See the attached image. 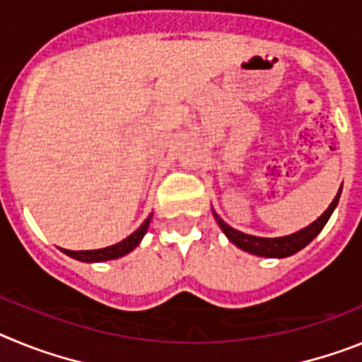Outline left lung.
I'll use <instances>...</instances> for the list:
<instances>
[{
  "label": "left lung",
  "instance_id": "obj_1",
  "mask_svg": "<svg viewBox=\"0 0 362 362\" xmlns=\"http://www.w3.org/2000/svg\"><path fill=\"white\" fill-rule=\"evenodd\" d=\"M341 191H342V185H341V189H339L337 197H335L333 202L329 204L328 209H326V211L322 213V215L313 222V224L300 229V231H297V233L288 235V237H279V238L253 237V235L242 233V231H237V229H233L231 226H228L215 211H213V216H215V220L218 222L220 229L226 233V237L233 242L235 246L240 247V250L259 257H276V259H282V257H290L293 255V253H297V251H300L304 246H308V244H310V242L320 233V229L325 228L328 218L332 216L333 209H335V206H337Z\"/></svg>",
  "mask_w": 362,
  "mask_h": 362
}]
</instances>
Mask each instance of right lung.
Wrapping results in <instances>:
<instances>
[{"mask_svg":"<svg viewBox=\"0 0 362 362\" xmlns=\"http://www.w3.org/2000/svg\"><path fill=\"white\" fill-rule=\"evenodd\" d=\"M151 216L149 215L146 218L140 228L134 231V233L129 235L127 238H124L122 242L118 244H112L109 247H102V250H89V251H69V250H62L65 255L72 257V259L81 260V262H102V260H112V259H118V257H124L127 255L129 251H133L134 247L140 244L142 237L146 235L147 228H149V222H151Z\"/></svg>","mask_w":362,"mask_h":362,"instance_id":"add662e5","label":"right lung"}]
</instances>
